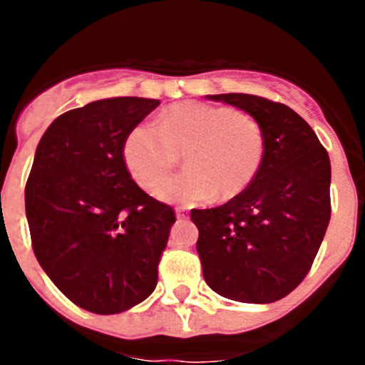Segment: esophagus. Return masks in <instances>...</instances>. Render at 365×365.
I'll list each match as a JSON object with an SVG mask.
<instances>
[{
  "label": "esophagus",
  "mask_w": 365,
  "mask_h": 365,
  "mask_svg": "<svg viewBox=\"0 0 365 365\" xmlns=\"http://www.w3.org/2000/svg\"><path fill=\"white\" fill-rule=\"evenodd\" d=\"M175 215L179 221H182V219H188V210H186V208H177Z\"/></svg>",
  "instance_id": "34e87169"
}]
</instances>
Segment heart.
Returning <instances> with one entry per match:
<instances>
[{
	"instance_id": "heart-1",
	"label": "heart",
	"mask_w": 365,
	"mask_h": 365,
	"mask_svg": "<svg viewBox=\"0 0 365 365\" xmlns=\"http://www.w3.org/2000/svg\"><path fill=\"white\" fill-rule=\"evenodd\" d=\"M182 154L189 170L160 183ZM122 157L130 175L164 202L197 205L215 195L232 199L250 186L265 157L263 128L247 113L202 102L164 109L157 125L137 124Z\"/></svg>"
}]
</instances>
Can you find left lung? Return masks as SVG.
<instances>
[{
  "label": "left lung",
  "mask_w": 365,
  "mask_h": 365,
  "mask_svg": "<svg viewBox=\"0 0 365 365\" xmlns=\"http://www.w3.org/2000/svg\"><path fill=\"white\" fill-rule=\"evenodd\" d=\"M256 118L265 157L256 179L225 205L192 210L197 252L212 291L241 303H272L307 276L331 219V160L289 106L256 95H206Z\"/></svg>",
  "instance_id": "1"
}]
</instances>
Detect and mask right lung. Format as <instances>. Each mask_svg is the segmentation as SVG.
<instances>
[{
    "label": "right lung",
    "mask_w": 365,
    "mask_h": 365,
    "mask_svg": "<svg viewBox=\"0 0 365 365\" xmlns=\"http://www.w3.org/2000/svg\"><path fill=\"white\" fill-rule=\"evenodd\" d=\"M160 102L115 96L63 113L38 143L25 186L32 250L78 307L117 314L157 287L172 206L131 179L122 146Z\"/></svg>",
    "instance_id": "add662e5"
}]
</instances>
